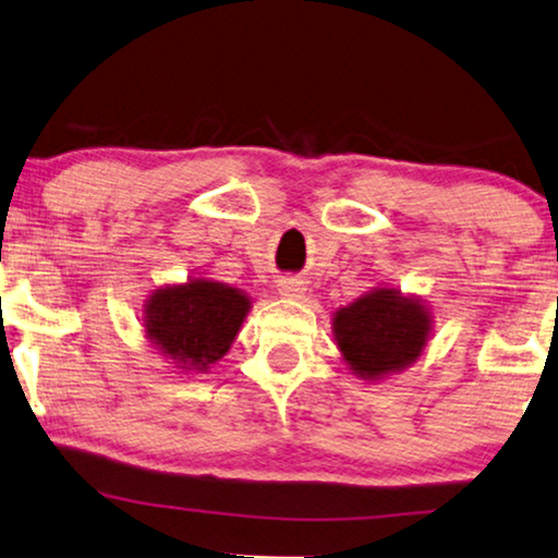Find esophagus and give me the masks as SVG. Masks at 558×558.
<instances>
[{
    "mask_svg": "<svg viewBox=\"0 0 558 558\" xmlns=\"http://www.w3.org/2000/svg\"><path fill=\"white\" fill-rule=\"evenodd\" d=\"M279 292L284 296H292V300H300V296L304 294V284L300 279H281Z\"/></svg>",
    "mask_w": 558,
    "mask_h": 558,
    "instance_id": "esophagus-1",
    "label": "esophagus"
}]
</instances>
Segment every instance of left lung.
I'll return each instance as SVG.
<instances>
[{
	"mask_svg": "<svg viewBox=\"0 0 558 558\" xmlns=\"http://www.w3.org/2000/svg\"><path fill=\"white\" fill-rule=\"evenodd\" d=\"M335 340L361 378H380L407 368L426 345L429 315L396 289H373L335 312Z\"/></svg>",
	"mask_w": 558,
	"mask_h": 558,
	"instance_id": "obj_1",
	"label": "left lung"
}]
</instances>
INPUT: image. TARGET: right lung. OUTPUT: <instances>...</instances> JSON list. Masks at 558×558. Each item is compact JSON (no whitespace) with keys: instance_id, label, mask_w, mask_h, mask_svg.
I'll use <instances>...</instances> for the list:
<instances>
[{"instance_id":"obj_1","label":"right lung","mask_w":558,"mask_h":558,"mask_svg":"<svg viewBox=\"0 0 558 558\" xmlns=\"http://www.w3.org/2000/svg\"><path fill=\"white\" fill-rule=\"evenodd\" d=\"M248 307V296L239 289L190 279L149 296L144 327L162 353L182 363L180 368L205 371L228 353Z\"/></svg>"}]
</instances>
